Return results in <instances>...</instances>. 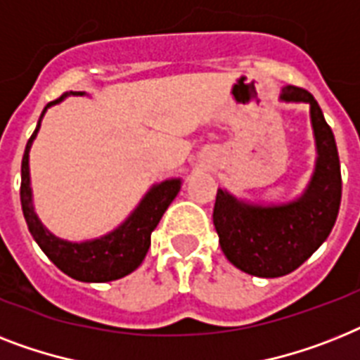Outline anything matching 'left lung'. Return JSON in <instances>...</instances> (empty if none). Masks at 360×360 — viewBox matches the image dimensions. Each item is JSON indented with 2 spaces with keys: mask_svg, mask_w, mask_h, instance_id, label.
Here are the masks:
<instances>
[{
  "mask_svg": "<svg viewBox=\"0 0 360 360\" xmlns=\"http://www.w3.org/2000/svg\"><path fill=\"white\" fill-rule=\"evenodd\" d=\"M281 99L311 105L318 157L307 190L283 205H250L218 188L212 212L227 261L257 277H281L300 268L329 236L340 209L337 142L320 105L311 92L290 84L283 89Z\"/></svg>",
  "mask_w": 360,
  "mask_h": 360,
  "instance_id": "8db88e82",
  "label": "left lung"
}]
</instances>
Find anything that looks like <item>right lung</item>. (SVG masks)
Listing matches in <instances>:
<instances>
[{"instance_id": "add662e5", "label": "right lung", "mask_w": 360, "mask_h": 360, "mask_svg": "<svg viewBox=\"0 0 360 360\" xmlns=\"http://www.w3.org/2000/svg\"><path fill=\"white\" fill-rule=\"evenodd\" d=\"M70 94L83 96L84 92H70ZM63 99L64 96L51 101L48 107L63 101ZM38 129H40V120H38L37 129L31 134V139L25 146V153H23L20 200H22L23 218L27 221L29 231L40 250L49 257V261L53 262L58 270L77 281H114V279H120V277L136 270L150 250L151 233L165 214V210L175 200V195L179 194L181 179H168L151 186L150 192L142 198V201L131 212L129 218L109 235L86 242L60 240L40 224L33 209V194H31V186H29V150H31Z\"/></svg>"}]
</instances>
